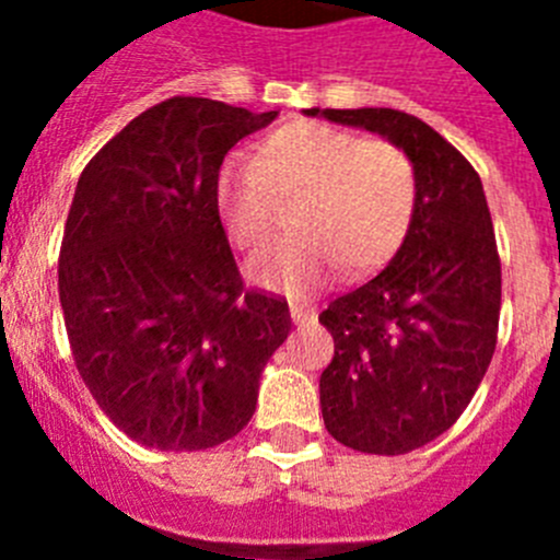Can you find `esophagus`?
<instances>
[{"label":"esophagus","mask_w":560,"mask_h":560,"mask_svg":"<svg viewBox=\"0 0 560 560\" xmlns=\"http://www.w3.org/2000/svg\"><path fill=\"white\" fill-rule=\"evenodd\" d=\"M289 314H291V323H294V325H303V323H308V319H314L316 311L311 308V305H296V303H291Z\"/></svg>","instance_id":"1"}]
</instances>
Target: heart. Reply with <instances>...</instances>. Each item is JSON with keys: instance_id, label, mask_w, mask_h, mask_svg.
Segmentation results:
<instances>
[{"instance_id": "heart-1", "label": "heart", "mask_w": 560, "mask_h": 560, "mask_svg": "<svg viewBox=\"0 0 560 560\" xmlns=\"http://www.w3.org/2000/svg\"><path fill=\"white\" fill-rule=\"evenodd\" d=\"M412 162L387 140H364L325 122H289L257 142L252 165L230 162L215 179V210L237 249H264L277 205L294 210L300 235L252 257L246 277L260 289L311 294L339 266L350 275L387 264L415 210Z\"/></svg>"}]
</instances>
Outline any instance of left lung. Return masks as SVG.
<instances>
[{
  "mask_svg": "<svg viewBox=\"0 0 560 560\" xmlns=\"http://www.w3.org/2000/svg\"><path fill=\"white\" fill-rule=\"evenodd\" d=\"M407 153L415 210L387 269L319 314L334 359L319 375L325 429L364 454H407L471 404L497 350L502 269L482 182L432 126L395 108H305Z\"/></svg>",
  "mask_w": 560,
  "mask_h": 560,
  "instance_id": "8db88e82",
  "label": "left lung"
}]
</instances>
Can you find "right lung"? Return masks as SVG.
<instances>
[{"mask_svg":"<svg viewBox=\"0 0 560 560\" xmlns=\"http://www.w3.org/2000/svg\"><path fill=\"white\" fill-rule=\"evenodd\" d=\"M277 114L171 97L78 179L58 260L69 345L97 407L148 448L235 438L291 330L285 300L244 291L215 210L226 151Z\"/></svg>","mask_w":560,"mask_h":560,"instance_id":"right-lung-1","label":"right lung"}]
</instances>
